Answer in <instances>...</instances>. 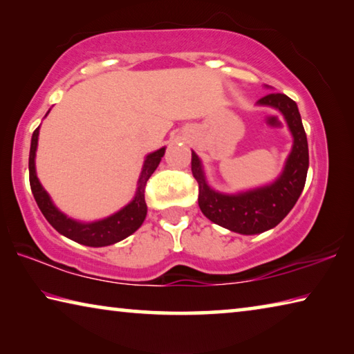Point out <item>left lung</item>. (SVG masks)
<instances>
[{"label": "left lung", "mask_w": 354, "mask_h": 354, "mask_svg": "<svg viewBox=\"0 0 354 354\" xmlns=\"http://www.w3.org/2000/svg\"><path fill=\"white\" fill-rule=\"evenodd\" d=\"M257 104L273 107L283 113L293 137L283 171L273 183L237 194H223L209 185L201 159L192 151V173L198 183L201 212L214 223L245 236L272 230L292 211L303 192L309 167L308 139L295 101L284 93H268Z\"/></svg>", "instance_id": "1"}]
</instances>
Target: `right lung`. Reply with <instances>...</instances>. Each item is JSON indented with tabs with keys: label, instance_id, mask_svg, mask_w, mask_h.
I'll use <instances>...</instances> for the list:
<instances>
[{
	"label": "right lung",
	"instance_id": "add662e5",
	"mask_svg": "<svg viewBox=\"0 0 354 354\" xmlns=\"http://www.w3.org/2000/svg\"><path fill=\"white\" fill-rule=\"evenodd\" d=\"M48 113H50V111L46 112V115ZM39 129L40 127L34 131L31 149H29V183H31L35 203H37L41 214L45 215L48 223L55 227L59 234L68 237L81 245H86V247H107V245H113L123 241V239H127L139 230L147 217L145 185L149 176L158 169L160 159H162L165 153V147L147 154L142 165L139 181H137L136 195L127 206L106 218L95 221H80L59 211L55 203H53L51 196L48 195V192L39 181L37 173H35V153H37Z\"/></svg>",
	"mask_w": 354,
	"mask_h": 354
}]
</instances>
